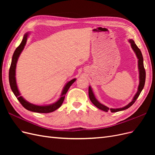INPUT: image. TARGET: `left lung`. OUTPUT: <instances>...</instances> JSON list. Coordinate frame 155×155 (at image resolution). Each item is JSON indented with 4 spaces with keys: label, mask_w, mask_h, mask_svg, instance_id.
<instances>
[{
    "label": "left lung",
    "mask_w": 155,
    "mask_h": 155,
    "mask_svg": "<svg viewBox=\"0 0 155 155\" xmlns=\"http://www.w3.org/2000/svg\"><path fill=\"white\" fill-rule=\"evenodd\" d=\"M129 42L130 44L131 48H132V49L133 50L134 52L135 53L136 55H137V58L138 59V71H139V85L138 87V91L137 93L135 94V95L134 96L132 101H131L129 104L125 105V107H121V108H117V109H113V108H110V109H109L108 107L103 105L100 101H98V100L96 99L94 96V94L92 91L91 87L89 86L88 87L89 98H90V100L92 104L96 107H97L98 109L101 110H104L105 112H108L109 110H110L111 112H116L124 110L127 109H128V108H129L130 106H132L133 105V104L135 102V101L137 100V99L139 95L140 94V93H141L142 91L143 88V87L145 85V70L143 67V59L142 54L133 39H129Z\"/></svg>",
    "instance_id": "obj_1"
}]
</instances>
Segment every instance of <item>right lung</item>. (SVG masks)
Listing matches in <instances>:
<instances>
[{
	"mask_svg": "<svg viewBox=\"0 0 155 155\" xmlns=\"http://www.w3.org/2000/svg\"><path fill=\"white\" fill-rule=\"evenodd\" d=\"M29 34H30L29 32L26 33L24 37H23L22 41L20 45L15 49V51H14V53L13 54L11 66L10 68V70H9V82H10V87L12 92L14 94V95L16 96L17 100L21 103V104L26 109L31 112H38V113H49V112H54V110H57L58 108H59L61 106L64 100L65 95H66L68 90L70 87V86H71L75 82V81L76 80V78L72 79L65 84V85L63 87V89L61 92V96H60V97L59 98V100L57 101L54 103V104H49V105H37L31 104V103L26 101L25 98L21 95V93L18 89L17 81H16V78H15V70H16L17 63L18 59L19 58V56L22 51L23 49L25 48V46L26 44V41Z\"/></svg>",
	"mask_w": 155,
	"mask_h": 155,
	"instance_id": "obj_1",
	"label": "right lung"
}]
</instances>
